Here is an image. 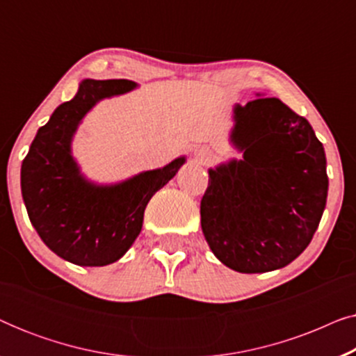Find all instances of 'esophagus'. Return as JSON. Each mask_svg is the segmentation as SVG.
Segmentation results:
<instances>
[{
  "mask_svg": "<svg viewBox=\"0 0 356 356\" xmlns=\"http://www.w3.org/2000/svg\"><path fill=\"white\" fill-rule=\"evenodd\" d=\"M196 159L199 160V162L201 163H211L212 162V159H213V154H212V150L211 149H199V150H196Z\"/></svg>",
  "mask_w": 356,
  "mask_h": 356,
  "instance_id": "1",
  "label": "esophagus"
}]
</instances>
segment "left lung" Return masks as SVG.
Returning a JSON list of instances; mask_svg holds the SVG:
<instances>
[{
    "label": "left lung",
    "mask_w": 356,
    "mask_h": 356,
    "mask_svg": "<svg viewBox=\"0 0 356 356\" xmlns=\"http://www.w3.org/2000/svg\"><path fill=\"white\" fill-rule=\"evenodd\" d=\"M243 160L209 170L201 225L213 254L243 274L280 269L306 250L323 217L325 154L308 120L269 97L235 108Z\"/></svg>",
    "instance_id": "obj_1"
}]
</instances>
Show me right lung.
I'll return each mask as SVG.
<instances>
[{"mask_svg": "<svg viewBox=\"0 0 356 356\" xmlns=\"http://www.w3.org/2000/svg\"><path fill=\"white\" fill-rule=\"evenodd\" d=\"M134 86L126 79H86L74 99L58 106L38 129L22 162L21 188L31 223L55 254L72 264L100 267L118 261L138 238L150 197L184 162L177 159L110 188L82 179L70 152L77 124L97 100Z\"/></svg>", "mask_w": 356, "mask_h": 356, "instance_id": "add662e5", "label": "right lung"}]
</instances>
